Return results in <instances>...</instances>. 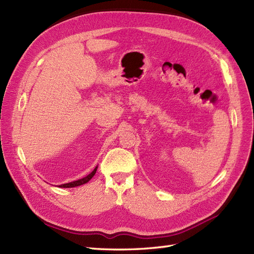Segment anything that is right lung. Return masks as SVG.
Returning <instances> with one entry per match:
<instances>
[{"mask_svg":"<svg viewBox=\"0 0 254 254\" xmlns=\"http://www.w3.org/2000/svg\"><path fill=\"white\" fill-rule=\"evenodd\" d=\"M96 171H97V166L94 168L93 171H92V173H90L88 176L84 177V178L79 179V180H76V181H73V182H68V183H65V184H61V186H59V188H75V187L82 186V184L89 182L92 179V177L95 175Z\"/></svg>","mask_w":254,"mask_h":254,"instance_id":"1","label":"right lung"}]
</instances>
